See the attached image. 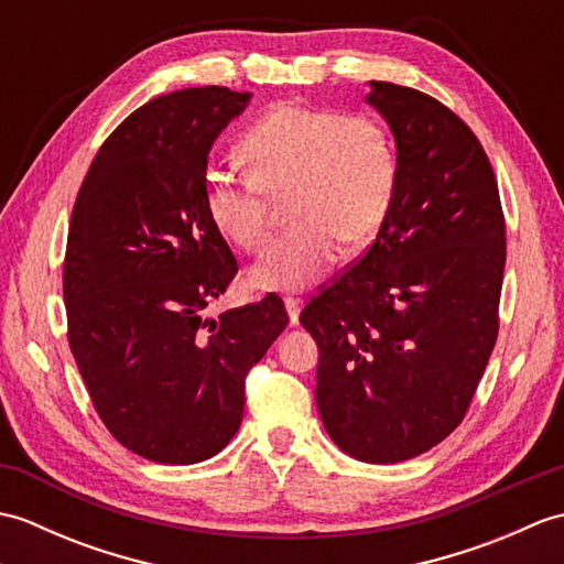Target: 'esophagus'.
Wrapping results in <instances>:
<instances>
[{"label": "esophagus", "instance_id": "obj_1", "mask_svg": "<svg viewBox=\"0 0 564 564\" xmlns=\"http://www.w3.org/2000/svg\"><path fill=\"white\" fill-rule=\"evenodd\" d=\"M285 310H289V319H291V325L295 327L297 325V317H301V305H303V301L301 297H285Z\"/></svg>", "mask_w": 564, "mask_h": 564}]
</instances>
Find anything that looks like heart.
Here are the masks:
<instances>
[{
    "label": "heart",
    "instance_id": "heart-1",
    "mask_svg": "<svg viewBox=\"0 0 564 564\" xmlns=\"http://www.w3.org/2000/svg\"><path fill=\"white\" fill-rule=\"evenodd\" d=\"M247 174L208 172L203 206L227 242L259 251L271 237V203L289 196L293 230L249 271L261 291H305L341 245L366 247L392 208L398 150L378 118L279 104L239 142Z\"/></svg>",
    "mask_w": 564,
    "mask_h": 564
}]
</instances>
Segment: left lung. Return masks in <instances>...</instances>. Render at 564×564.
<instances>
[{"label": "left lung", "instance_id": "left-lung-1", "mask_svg": "<svg viewBox=\"0 0 564 564\" xmlns=\"http://www.w3.org/2000/svg\"><path fill=\"white\" fill-rule=\"evenodd\" d=\"M398 142V188L373 242L301 313L317 341L315 400L337 446L400 463L463 422L499 334L507 227L497 178L460 116L370 82Z\"/></svg>", "mask_w": 564, "mask_h": 564}]
</instances>
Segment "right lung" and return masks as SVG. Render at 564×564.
<instances>
[{"mask_svg": "<svg viewBox=\"0 0 564 564\" xmlns=\"http://www.w3.org/2000/svg\"><path fill=\"white\" fill-rule=\"evenodd\" d=\"M247 101L196 87L140 106L104 140L72 210L69 349L104 426L154 463H200L230 443L249 370L289 325L275 293L200 315L237 273L203 206L208 152Z\"/></svg>", "mask_w": 564, "mask_h": 564, "instance_id": "right-lung-1", "label": "right lung"}]
</instances>
